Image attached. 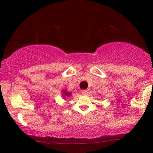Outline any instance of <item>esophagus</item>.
<instances>
[{"label": "esophagus", "mask_w": 153, "mask_h": 153, "mask_svg": "<svg viewBox=\"0 0 153 153\" xmlns=\"http://www.w3.org/2000/svg\"><path fill=\"white\" fill-rule=\"evenodd\" d=\"M88 93V92L87 90H82L81 91V94L82 95H87Z\"/></svg>", "instance_id": "1"}]
</instances>
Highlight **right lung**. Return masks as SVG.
<instances>
[{"instance_id":"1","label":"right lung","mask_w":153,"mask_h":153,"mask_svg":"<svg viewBox=\"0 0 153 153\" xmlns=\"http://www.w3.org/2000/svg\"><path fill=\"white\" fill-rule=\"evenodd\" d=\"M64 93H65V94L66 95V96H69V95H71V94H70V93H68H68H65V92H64Z\"/></svg>"}]
</instances>
